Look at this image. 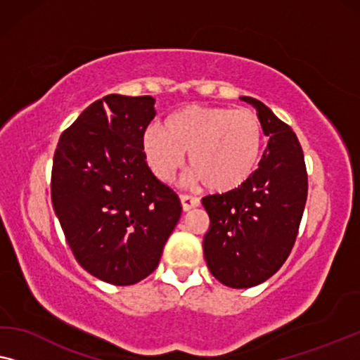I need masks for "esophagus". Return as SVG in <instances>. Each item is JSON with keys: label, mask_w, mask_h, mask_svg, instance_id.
I'll use <instances>...</instances> for the list:
<instances>
[{"label": "esophagus", "mask_w": 360, "mask_h": 360, "mask_svg": "<svg viewBox=\"0 0 360 360\" xmlns=\"http://www.w3.org/2000/svg\"><path fill=\"white\" fill-rule=\"evenodd\" d=\"M181 204H182V210L189 212L191 209H195V207H199L200 200L197 199V197L184 194V195H181Z\"/></svg>", "instance_id": "1"}]
</instances>
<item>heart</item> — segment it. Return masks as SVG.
<instances>
[{"label":"heart","mask_w":360,"mask_h":360,"mask_svg":"<svg viewBox=\"0 0 360 360\" xmlns=\"http://www.w3.org/2000/svg\"><path fill=\"white\" fill-rule=\"evenodd\" d=\"M262 125L248 109L187 105L143 134V153L155 176L169 182L189 151L192 182L229 192L245 184L259 163Z\"/></svg>","instance_id":"1"}]
</instances>
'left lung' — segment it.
I'll return each mask as SVG.
<instances>
[{
    "mask_svg": "<svg viewBox=\"0 0 360 360\" xmlns=\"http://www.w3.org/2000/svg\"><path fill=\"white\" fill-rule=\"evenodd\" d=\"M241 99L257 110L269 136L259 168L238 189L202 199L210 219L204 236L207 266L231 288L255 287L281 269L295 243L308 194L297 135L261 101Z\"/></svg>",
    "mask_w": 360,
    "mask_h": 360,
    "instance_id": "1",
    "label": "left lung"
}]
</instances>
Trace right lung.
Instances as JSON below:
<instances>
[{
  "label": "right lung",
  "instance_id": "obj_1",
  "mask_svg": "<svg viewBox=\"0 0 360 360\" xmlns=\"http://www.w3.org/2000/svg\"><path fill=\"white\" fill-rule=\"evenodd\" d=\"M156 115L151 96L109 94L60 136L52 204L73 256L91 276L131 285L158 266L182 207L146 165L143 134Z\"/></svg>",
  "mask_w": 360,
  "mask_h": 360
}]
</instances>
